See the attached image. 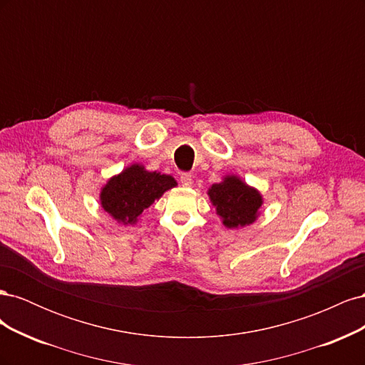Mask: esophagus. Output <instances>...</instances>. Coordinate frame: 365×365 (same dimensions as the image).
I'll return each mask as SVG.
<instances>
[{
	"instance_id": "esophagus-1",
	"label": "esophagus",
	"mask_w": 365,
	"mask_h": 365,
	"mask_svg": "<svg viewBox=\"0 0 365 365\" xmlns=\"http://www.w3.org/2000/svg\"><path fill=\"white\" fill-rule=\"evenodd\" d=\"M180 181L184 187H190L192 185V173H189V172L180 173Z\"/></svg>"
}]
</instances>
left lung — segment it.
Listing matches in <instances>:
<instances>
[{
  "mask_svg": "<svg viewBox=\"0 0 365 365\" xmlns=\"http://www.w3.org/2000/svg\"><path fill=\"white\" fill-rule=\"evenodd\" d=\"M208 196L217 210V215L222 217L224 225L228 228L245 227L254 222L257 210L262 205V196L236 176L213 184L208 190Z\"/></svg>",
  "mask_w": 365,
  "mask_h": 365,
  "instance_id": "8db88e82",
  "label": "left lung"
}]
</instances>
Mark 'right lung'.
Returning a JSON list of instances; mask_svg holds the SVG:
<instances>
[{
	"mask_svg": "<svg viewBox=\"0 0 365 365\" xmlns=\"http://www.w3.org/2000/svg\"><path fill=\"white\" fill-rule=\"evenodd\" d=\"M175 185L170 175L148 172L134 164L103 187L102 207L118 222L135 224L143 210Z\"/></svg>",
	"mask_w": 365,
	"mask_h": 365,
	"instance_id": "1",
	"label": "right lung"
}]
</instances>
